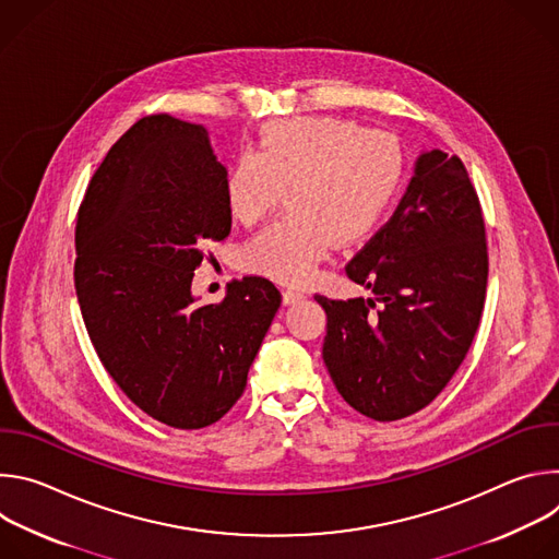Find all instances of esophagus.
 I'll list each match as a JSON object with an SVG mask.
<instances>
[{
    "label": "esophagus",
    "instance_id": "1",
    "mask_svg": "<svg viewBox=\"0 0 559 559\" xmlns=\"http://www.w3.org/2000/svg\"><path fill=\"white\" fill-rule=\"evenodd\" d=\"M305 298V292L302 289H294V287H285L283 289V300H285V305H294V302H298V300H302Z\"/></svg>",
    "mask_w": 559,
    "mask_h": 559
}]
</instances>
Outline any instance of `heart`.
<instances>
[{
	"instance_id": "obj_1",
	"label": "heart",
	"mask_w": 559,
	"mask_h": 559,
	"mask_svg": "<svg viewBox=\"0 0 559 559\" xmlns=\"http://www.w3.org/2000/svg\"><path fill=\"white\" fill-rule=\"evenodd\" d=\"M403 150L382 130H362L332 117L270 123L257 154L238 156L227 173L231 216L252 225L287 190L289 214L243 248L250 272L300 283L325 261L334 243L365 238L382 218L403 179Z\"/></svg>"
}]
</instances>
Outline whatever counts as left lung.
Here are the masks:
<instances>
[{
	"instance_id": "obj_1",
	"label": "left lung",
	"mask_w": 559,
	"mask_h": 559,
	"mask_svg": "<svg viewBox=\"0 0 559 559\" xmlns=\"http://www.w3.org/2000/svg\"><path fill=\"white\" fill-rule=\"evenodd\" d=\"M345 272L373 296H313L328 313L325 367L362 416L407 418L457 371L485 309V218L457 156L418 154L401 205Z\"/></svg>"
}]
</instances>
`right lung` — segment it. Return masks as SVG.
Returning a JSON list of instances; mask_svg holds the SVG:
<instances>
[{
  "mask_svg": "<svg viewBox=\"0 0 559 559\" xmlns=\"http://www.w3.org/2000/svg\"><path fill=\"white\" fill-rule=\"evenodd\" d=\"M227 170L203 126L136 121L106 154L74 229V289L99 360L130 401L175 429H201L243 395L281 307L246 276L218 305L192 292L205 238H225Z\"/></svg>",
  "mask_w": 559,
  "mask_h": 559,
  "instance_id": "1",
  "label": "right lung"
}]
</instances>
